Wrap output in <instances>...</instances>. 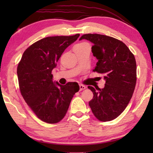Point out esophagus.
I'll return each mask as SVG.
<instances>
[{
    "instance_id": "34e87169",
    "label": "esophagus",
    "mask_w": 153,
    "mask_h": 153,
    "mask_svg": "<svg viewBox=\"0 0 153 153\" xmlns=\"http://www.w3.org/2000/svg\"><path fill=\"white\" fill-rule=\"evenodd\" d=\"M79 88H80V91H83V90H85L86 88V87H85L84 85H82V84L79 85Z\"/></svg>"
}]
</instances>
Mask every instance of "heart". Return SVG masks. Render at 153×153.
I'll return each mask as SVG.
<instances>
[{
    "label": "heart",
    "mask_w": 153,
    "mask_h": 153,
    "mask_svg": "<svg viewBox=\"0 0 153 153\" xmlns=\"http://www.w3.org/2000/svg\"><path fill=\"white\" fill-rule=\"evenodd\" d=\"M85 44L86 43H85V42H82V43H79V44H77V45L75 46V47H79V46H82V45H85Z\"/></svg>",
    "instance_id": "b5f03b06"
}]
</instances>
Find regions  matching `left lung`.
Wrapping results in <instances>:
<instances>
[{"instance_id": "left-lung-1", "label": "left lung", "mask_w": 153, "mask_h": 153, "mask_svg": "<svg viewBox=\"0 0 153 153\" xmlns=\"http://www.w3.org/2000/svg\"><path fill=\"white\" fill-rule=\"evenodd\" d=\"M85 39L93 44L92 52L97 59L94 72L104 75L103 88L88 86L93 93L89 102L93 114L100 121L116 118L127 107L137 82L134 56L123 42L100 34H85Z\"/></svg>"}]
</instances>
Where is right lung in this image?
I'll return each instance as SVG.
<instances>
[{
    "label": "right lung",
    "mask_w": 153,
    "mask_h": 153,
    "mask_svg": "<svg viewBox=\"0 0 153 153\" xmlns=\"http://www.w3.org/2000/svg\"><path fill=\"white\" fill-rule=\"evenodd\" d=\"M72 36L47 37L30 46L17 67L22 95L37 118L47 123H56L65 116L71 100L79 85L76 82L60 85L53 81L52 70L62 53L78 39Z\"/></svg>",
    "instance_id": "right-lung-1"
}]
</instances>
